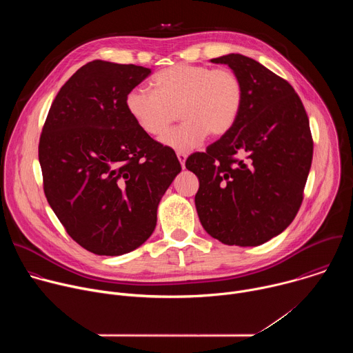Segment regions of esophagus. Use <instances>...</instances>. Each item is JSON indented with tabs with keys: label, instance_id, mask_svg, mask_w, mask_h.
I'll use <instances>...</instances> for the list:
<instances>
[{
	"label": "esophagus",
	"instance_id": "1",
	"mask_svg": "<svg viewBox=\"0 0 353 353\" xmlns=\"http://www.w3.org/2000/svg\"><path fill=\"white\" fill-rule=\"evenodd\" d=\"M177 159H179V162H180L181 168L184 169V166H185V159H187V155H185V154H183V152H177Z\"/></svg>",
	"mask_w": 353,
	"mask_h": 353
}]
</instances>
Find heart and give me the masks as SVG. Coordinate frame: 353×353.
<instances>
[{
	"instance_id": "obj_1",
	"label": "heart",
	"mask_w": 353,
	"mask_h": 353,
	"mask_svg": "<svg viewBox=\"0 0 353 353\" xmlns=\"http://www.w3.org/2000/svg\"><path fill=\"white\" fill-rule=\"evenodd\" d=\"M154 92L131 89L125 109L146 135L162 137L179 110L181 125L162 142L179 152H188L211 137H223L234 125L243 103V83L229 70L208 65L176 64L159 71L150 82Z\"/></svg>"
}]
</instances>
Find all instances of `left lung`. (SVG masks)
Instances as JSON below:
<instances>
[{
    "label": "left lung",
    "instance_id": "obj_1",
    "mask_svg": "<svg viewBox=\"0 0 353 353\" xmlns=\"http://www.w3.org/2000/svg\"><path fill=\"white\" fill-rule=\"evenodd\" d=\"M243 83L240 114L221 139L195 152L185 168L199 180L201 225L228 245H260L294 219L313 159L309 117L289 82L259 61L228 54Z\"/></svg>",
    "mask_w": 353,
    "mask_h": 353
}]
</instances>
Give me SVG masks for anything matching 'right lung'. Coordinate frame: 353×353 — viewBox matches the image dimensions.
<instances>
[{"label":"right lung","mask_w":353,"mask_h":353,"mask_svg":"<svg viewBox=\"0 0 353 353\" xmlns=\"http://www.w3.org/2000/svg\"><path fill=\"white\" fill-rule=\"evenodd\" d=\"M150 70L94 60L60 89L39 142L44 194L67 233L97 256H123L154 233L181 166L125 109Z\"/></svg>","instance_id":"right-lung-1"}]
</instances>
